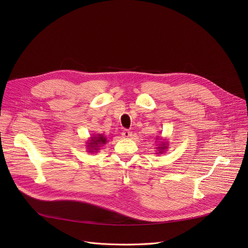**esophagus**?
Segmentation results:
<instances>
[{
    "label": "esophagus",
    "instance_id": "obj_1",
    "mask_svg": "<svg viewBox=\"0 0 248 248\" xmlns=\"http://www.w3.org/2000/svg\"><path fill=\"white\" fill-rule=\"evenodd\" d=\"M131 136H132V132L130 130H128V129H124L122 131V137L124 139H129V138H131Z\"/></svg>",
    "mask_w": 248,
    "mask_h": 248
}]
</instances>
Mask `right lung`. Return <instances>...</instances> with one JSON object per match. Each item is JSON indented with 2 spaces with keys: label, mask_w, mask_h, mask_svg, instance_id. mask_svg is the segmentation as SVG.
I'll list each match as a JSON object with an SVG mask.
<instances>
[{
  "label": "right lung",
  "mask_w": 248,
  "mask_h": 248,
  "mask_svg": "<svg viewBox=\"0 0 248 248\" xmlns=\"http://www.w3.org/2000/svg\"><path fill=\"white\" fill-rule=\"evenodd\" d=\"M106 142V138L102 137V134H98V137H95L91 140V142H90V147H91V150H94V148L97 147V145H101Z\"/></svg>",
  "instance_id": "add662e5"
}]
</instances>
